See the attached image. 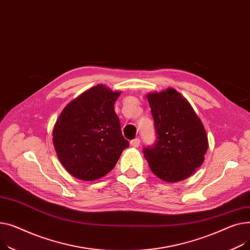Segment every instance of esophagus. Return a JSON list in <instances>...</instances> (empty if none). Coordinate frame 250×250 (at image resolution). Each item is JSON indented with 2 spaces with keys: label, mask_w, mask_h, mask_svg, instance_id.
I'll use <instances>...</instances> for the list:
<instances>
[{
  "label": "esophagus",
  "mask_w": 250,
  "mask_h": 250,
  "mask_svg": "<svg viewBox=\"0 0 250 250\" xmlns=\"http://www.w3.org/2000/svg\"><path fill=\"white\" fill-rule=\"evenodd\" d=\"M130 144L133 146V147H138V146L140 145V139L139 138H134L133 140L130 141Z\"/></svg>",
  "instance_id": "obj_1"
}]
</instances>
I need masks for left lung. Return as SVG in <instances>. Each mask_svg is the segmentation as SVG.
Listing matches in <instances>:
<instances>
[{"instance_id":"obj_1","label":"left lung","mask_w":250,"mask_h":250,"mask_svg":"<svg viewBox=\"0 0 250 250\" xmlns=\"http://www.w3.org/2000/svg\"><path fill=\"white\" fill-rule=\"evenodd\" d=\"M156 139L143 154L150 169L168 183L188 178L204 161L208 137L188 102L175 90L147 96Z\"/></svg>"}]
</instances>
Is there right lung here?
Segmentation results:
<instances>
[{"mask_svg": "<svg viewBox=\"0 0 250 250\" xmlns=\"http://www.w3.org/2000/svg\"><path fill=\"white\" fill-rule=\"evenodd\" d=\"M119 96L105 85H96L69 103L58 117L53 145L62 165L75 178L104 177L129 147L114 111Z\"/></svg>", "mask_w": 250, "mask_h": 250, "instance_id": "obj_1", "label": "right lung"}]
</instances>
